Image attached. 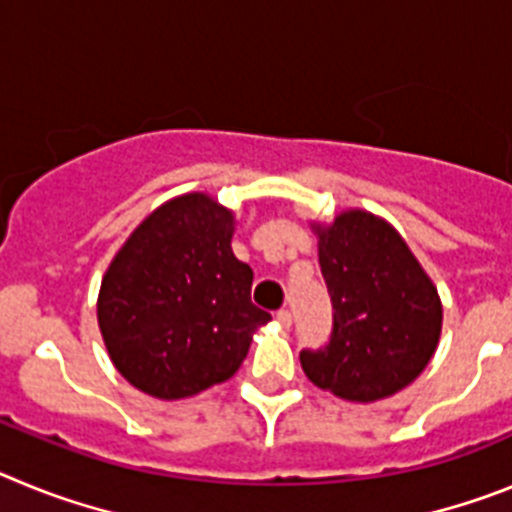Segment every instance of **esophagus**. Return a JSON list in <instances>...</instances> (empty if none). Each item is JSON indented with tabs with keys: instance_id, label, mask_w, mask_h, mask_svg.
Listing matches in <instances>:
<instances>
[{
	"instance_id": "esophagus-1",
	"label": "esophagus",
	"mask_w": 512,
	"mask_h": 512,
	"mask_svg": "<svg viewBox=\"0 0 512 512\" xmlns=\"http://www.w3.org/2000/svg\"><path fill=\"white\" fill-rule=\"evenodd\" d=\"M277 323H279V328H284V330L292 328V312H289V310H279L277 312Z\"/></svg>"
}]
</instances>
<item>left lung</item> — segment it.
Segmentation results:
<instances>
[{
	"instance_id": "1",
	"label": "left lung",
	"mask_w": 512,
	"mask_h": 512,
	"mask_svg": "<svg viewBox=\"0 0 512 512\" xmlns=\"http://www.w3.org/2000/svg\"><path fill=\"white\" fill-rule=\"evenodd\" d=\"M333 302V333L302 351L307 379L341 400L377 402L405 390L433 359L443 307L405 238L374 212L310 223Z\"/></svg>"
}]
</instances>
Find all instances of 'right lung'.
Segmentation results:
<instances>
[{"label": "right lung", "instance_id": "right-lung-1", "mask_svg": "<svg viewBox=\"0 0 512 512\" xmlns=\"http://www.w3.org/2000/svg\"><path fill=\"white\" fill-rule=\"evenodd\" d=\"M235 212L205 192L164 202L102 277L97 320L117 372L158 400H184L238 372L271 320L235 259Z\"/></svg>", "mask_w": 512, "mask_h": 512}]
</instances>
